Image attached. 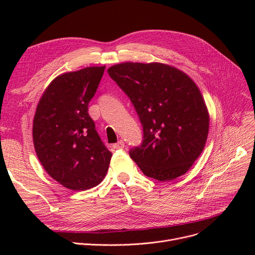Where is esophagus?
<instances>
[{
	"label": "esophagus",
	"mask_w": 255,
	"mask_h": 255,
	"mask_svg": "<svg viewBox=\"0 0 255 255\" xmlns=\"http://www.w3.org/2000/svg\"><path fill=\"white\" fill-rule=\"evenodd\" d=\"M114 149H117V150H120V149H123L125 148V142H123L122 140H119L118 142L114 143Z\"/></svg>",
	"instance_id": "1"
}]
</instances>
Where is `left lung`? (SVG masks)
Segmentation results:
<instances>
[{"label": "left lung", "mask_w": 255, "mask_h": 255, "mask_svg": "<svg viewBox=\"0 0 255 255\" xmlns=\"http://www.w3.org/2000/svg\"><path fill=\"white\" fill-rule=\"evenodd\" d=\"M125 91L143 130L129 156L144 175L160 182L183 175L202 153L210 117L197 85L171 66L123 63L109 68Z\"/></svg>", "instance_id": "left-lung-1"}]
</instances>
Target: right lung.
I'll return each instance as SVG.
<instances>
[{
    "label": "right lung",
    "mask_w": 255,
    "mask_h": 255,
    "mask_svg": "<svg viewBox=\"0 0 255 255\" xmlns=\"http://www.w3.org/2000/svg\"><path fill=\"white\" fill-rule=\"evenodd\" d=\"M105 66L61 74L43 92L33 123L37 156L52 179L71 190L97 186L109 170L112 153L88 114Z\"/></svg>",
    "instance_id": "obj_1"
}]
</instances>
